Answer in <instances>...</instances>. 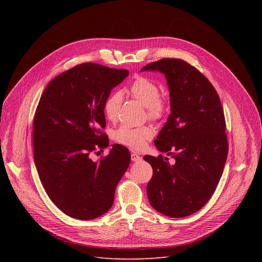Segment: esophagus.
<instances>
[{"label": "esophagus", "mask_w": 262, "mask_h": 262, "mask_svg": "<svg viewBox=\"0 0 262 262\" xmlns=\"http://www.w3.org/2000/svg\"><path fill=\"white\" fill-rule=\"evenodd\" d=\"M130 159H132L133 162H139V161L142 160V158H141L139 155L135 154V152H133V154L130 155Z\"/></svg>", "instance_id": "34e87169"}]
</instances>
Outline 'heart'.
I'll use <instances>...</instances> for the list:
<instances>
[{
    "instance_id": "b5f03b06",
    "label": "heart",
    "mask_w": 262,
    "mask_h": 262,
    "mask_svg": "<svg viewBox=\"0 0 262 262\" xmlns=\"http://www.w3.org/2000/svg\"><path fill=\"white\" fill-rule=\"evenodd\" d=\"M160 86L155 81L145 77L136 79L129 88L132 97L145 105L148 119L155 122L164 119L169 110L168 97L160 94ZM122 100L123 94L120 91L111 93L106 97L103 103V112L108 120L115 121L118 118ZM152 136L154 129L151 126L130 127L123 125L117 129L115 139L117 142L133 149H142Z\"/></svg>"
}]
</instances>
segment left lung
<instances>
[{"instance_id": "8db88e82", "label": "left lung", "mask_w": 262, "mask_h": 262, "mask_svg": "<svg viewBox=\"0 0 262 262\" xmlns=\"http://www.w3.org/2000/svg\"><path fill=\"white\" fill-rule=\"evenodd\" d=\"M143 70L163 72L170 90L171 114L155 144L168 158L145 156L154 174L148 200L159 212L183 217L201 209L214 193L228 156L226 121L220 97L196 67L165 58Z\"/></svg>"}]
</instances>
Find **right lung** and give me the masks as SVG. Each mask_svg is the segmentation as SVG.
Masks as SVG:
<instances>
[{
	"label": "right lung",
	"mask_w": 262,
	"mask_h": 262,
	"mask_svg": "<svg viewBox=\"0 0 262 262\" xmlns=\"http://www.w3.org/2000/svg\"><path fill=\"white\" fill-rule=\"evenodd\" d=\"M126 69L82 63L47 86L33 120L34 161L53 203L67 215L92 220L113 205L130 163L128 149L114 144L98 162L91 155L108 146L103 103Z\"/></svg>",
	"instance_id": "1"
}]
</instances>
